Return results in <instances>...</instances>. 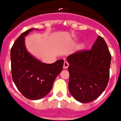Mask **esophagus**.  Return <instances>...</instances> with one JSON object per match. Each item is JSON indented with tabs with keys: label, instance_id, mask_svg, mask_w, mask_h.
Listing matches in <instances>:
<instances>
[{
	"label": "esophagus",
	"instance_id": "34e87169",
	"mask_svg": "<svg viewBox=\"0 0 121 121\" xmlns=\"http://www.w3.org/2000/svg\"><path fill=\"white\" fill-rule=\"evenodd\" d=\"M69 65V64L68 62L67 61H65L64 63H63V69H67Z\"/></svg>",
	"mask_w": 121,
	"mask_h": 121
}]
</instances>
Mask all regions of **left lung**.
I'll return each instance as SVG.
<instances>
[{
    "label": "left lung",
    "instance_id": "1",
    "mask_svg": "<svg viewBox=\"0 0 121 121\" xmlns=\"http://www.w3.org/2000/svg\"><path fill=\"white\" fill-rule=\"evenodd\" d=\"M69 90L76 100L87 103L97 99L108 86L112 56L99 35L91 50H80L67 58Z\"/></svg>",
    "mask_w": 121,
    "mask_h": 121
}]
</instances>
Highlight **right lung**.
<instances>
[{
	"label": "right lung",
	"instance_id": "obj_1",
	"mask_svg": "<svg viewBox=\"0 0 121 121\" xmlns=\"http://www.w3.org/2000/svg\"><path fill=\"white\" fill-rule=\"evenodd\" d=\"M34 30L23 32L11 48L12 79L22 95L30 100L45 96L52 88L56 76L60 73L64 61L59 60L50 64L41 63L28 52L25 44V37Z\"/></svg>",
	"mask_w": 121,
	"mask_h": 121
}]
</instances>
